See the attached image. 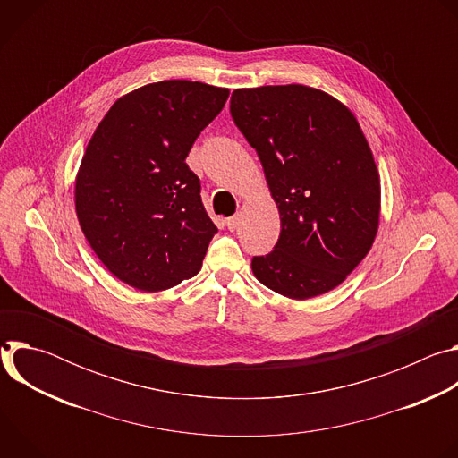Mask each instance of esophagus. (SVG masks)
Returning a JSON list of instances; mask_svg holds the SVG:
<instances>
[{
	"mask_svg": "<svg viewBox=\"0 0 458 458\" xmlns=\"http://www.w3.org/2000/svg\"><path fill=\"white\" fill-rule=\"evenodd\" d=\"M226 226H228V230H230V232H233V230L239 226V214H235V216L228 217V219H226Z\"/></svg>",
	"mask_w": 458,
	"mask_h": 458,
	"instance_id": "obj_1",
	"label": "esophagus"
}]
</instances>
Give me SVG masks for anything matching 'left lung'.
Listing matches in <instances>:
<instances>
[{
  "label": "left lung",
  "mask_w": 458,
  "mask_h": 458,
  "mask_svg": "<svg viewBox=\"0 0 458 458\" xmlns=\"http://www.w3.org/2000/svg\"><path fill=\"white\" fill-rule=\"evenodd\" d=\"M230 114L255 148L281 216L274 250L253 276L290 299L339 286L369 251L380 181L355 115L304 85L233 90Z\"/></svg>",
  "instance_id": "8db88e82"
}]
</instances>
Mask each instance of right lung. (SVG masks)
<instances>
[{"label": "right lung", "mask_w": 458, "mask_h": 458, "mask_svg": "<svg viewBox=\"0 0 458 458\" xmlns=\"http://www.w3.org/2000/svg\"><path fill=\"white\" fill-rule=\"evenodd\" d=\"M228 89L170 80L117 99L98 124L76 179V212L101 263L141 292L198 274L217 226L186 157Z\"/></svg>", "instance_id": "add662e5"}]
</instances>
